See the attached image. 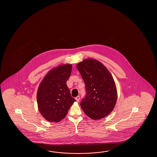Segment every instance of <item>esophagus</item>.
<instances>
[{
	"label": "esophagus",
	"mask_w": 157,
	"mask_h": 157,
	"mask_svg": "<svg viewBox=\"0 0 157 157\" xmlns=\"http://www.w3.org/2000/svg\"><path fill=\"white\" fill-rule=\"evenodd\" d=\"M80 96H77V97L75 98V99H76V100L77 101H79V100H80Z\"/></svg>",
	"instance_id": "esophagus-1"
}]
</instances>
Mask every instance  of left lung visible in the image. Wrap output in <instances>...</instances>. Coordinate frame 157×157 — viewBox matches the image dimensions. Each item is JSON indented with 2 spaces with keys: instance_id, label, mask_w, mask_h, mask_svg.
Here are the masks:
<instances>
[{
  "instance_id": "left-lung-1",
  "label": "left lung",
  "mask_w": 157,
  "mask_h": 157,
  "mask_svg": "<svg viewBox=\"0 0 157 157\" xmlns=\"http://www.w3.org/2000/svg\"><path fill=\"white\" fill-rule=\"evenodd\" d=\"M86 87V97L80 105L90 118L106 117L113 110L117 99V88L110 72L99 61L82 60L76 66Z\"/></svg>"
}]
</instances>
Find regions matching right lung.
<instances>
[{
    "instance_id": "add662e5",
    "label": "right lung",
    "mask_w": 157,
    "mask_h": 157,
    "mask_svg": "<svg viewBox=\"0 0 157 157\" xmlns=\"http://www.w3.org/2000/svg\"><path fill=\"white\" fill-rule=\"evenodd\" d=\"M72 64L53 68L44 77L37 92V103L41 114L49 122H58L66 116L76 100L71 95L66 82Z\"/></svg>"
}]
</instances>
